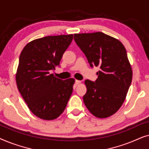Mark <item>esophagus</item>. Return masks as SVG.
Returning <instances> with one entry per match:
<instances>
[{"label":"esophagus","mask_w":149,"mask_h":149,"mask_svg":"<svg viewBox=\"0 0 149 149\" xmlns=\"http://www.w3.org/2000/svg\"><path fill=\"white\" fill-rule=\"evenodd\" d=\"M81 83V81H79V80H75V84H76L77 85H79V84H80Z\"/></svg>","instance_id":"esophagus-1"}]
</instances>
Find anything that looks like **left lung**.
<instances>
[{"instance_id":"1","label":"left lung","mask_w":149,"mask_h":149,"mask_svg":"<svg viewBox=\"0 0 149 149\" xmlns=\"http://www.w3.org/2000/svg\"><path fill=\"white\" fill-rule=\"evenodd\" d=\"M74 41L91 67H100L94 82L85 80L83 101L98 118L115 113L123 104L132 79V70L123 45L103 32L74 34Z\"/></svg>"}]
</instances>
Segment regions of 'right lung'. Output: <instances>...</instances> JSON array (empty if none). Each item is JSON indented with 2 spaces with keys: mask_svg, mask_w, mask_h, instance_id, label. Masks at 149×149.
<instances>
[{
  "mask_svg": "<svg viewBox=\"0 0 149 149\" xmlns=\"http://www.w3.org/2000/svg\"><path fill=\"white\" fill-rule=\"evenodd\" d=\"M72 39V34L38 38L26 45L19 56L18 90L32 113L42 119L58 117L72 93L74 79L62 80L52 74Z\"/></svg>",
  "mask_w": 149,
  "mask_h": 149,
  "instance_id": "add662e5",
  "label": "right lung"
}]
</instances>
